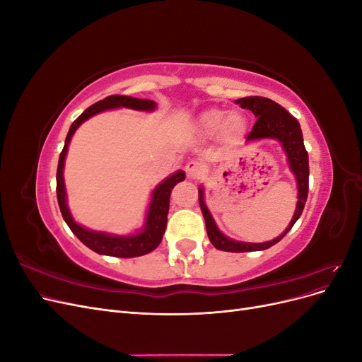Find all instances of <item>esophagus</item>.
<instances>
[{"mask_svg":"<svg viewBox=\"0 0 362 362\" xmlns=\"http://www.w3.org/2000/svg\"><path fill=\"white\" fill-rule=\"evenodd\" d=\"M185 172H187V177L190 180H196L199 178L201 175L204 173V166L199 163V161H189L187 166H185Z\"/></svg>","mask_w":362,"mask_h":362,"instance_id":"esophagus-1","label":"esophagus"}]
</instances>
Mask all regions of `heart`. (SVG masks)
Listing matches in <instances>:
<instances>
[{
	"instance_id": "1",
	"label": "heart",
	"mask_w": 362,
	"mask_h": 362,
	"mask_svg": "<svg viewBox=\"0 0 362 362\" xmlns=\"http://www.w3.org/2000/svg\"><path fill=\"white\" fill-rule=\"evenodd\" d=\"M198 133L204 137L221 136L228 145H235L243 139L246 120L238 113H229L222 108H210L198 116L196 120Z\"/></svg>"
}]
</instances>
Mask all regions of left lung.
<instances>
[{
    "label": "left lung",
    "instance_id": "left-lung-1",
    "mask_svg": "<svg viewBox=\"0 0 362 362\" xmlns=\"http://www.w3.org/2000/svg\"><path fill=\"white\" fill-rule=\"evenodd\" d=\"M235 103L242 108L250 110L257 117L254 128H252V131L246 137L247 141L275 139L281 144L284 152H286L288 166L294 173L296 182H298V192H299L294 216L286 231H284L279 237L264 243H245V242H237V240L229 238L223 233H221V229L217 228L211 213L208 211V208L205 205L202 187H199V205L205 218L208 238H210L211 245L216 249H221L225 252L264 250L272 247L273 245H276L279 240H282L284 235L290 231L303 211L306 198H308V178H310L308 152H306L303 145V136H302V129L298 119L293 117L286 108L281 107L275 101L269 100V98H262V96L240 98V100H237Z\"/></svg>",
    "mask_w": 362,
    "mask_h": 362
}]
</instances>
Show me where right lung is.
I'll list each match as a JSON object with an SVG mask.
<instances>
[{
	"mask_svg": "<svg viewBox=\"0 0 362 362\" xmlns=\"http://www.w3.org/2000/svg\"><path fill=\"white\" fill-rule=\"evenodd\" d=\"M133 108V110L140 112H152L157 108V104L151 100H139V98L125 96V95H112L107 96L104 100L95 103L74 120V124L69 128V133L64 140V146L59 158L57 166V201L64 222L68 223L71 231L78 237L80 242L92 249L96 254L108 255V257H117V258H134L146 255L149 252L154 250L160 243L164 231H166L168 225V213H169V202H170V192L178 182L184 181L185 173L178 170L172 173L163 182H160L152 192L151 204L148 208L146 221L144 228L139 233L131 235H113L101 231H90L74 221V217L68 208L66 202V189H64V180H63V168H64V158L68 154L69 141L84 120L89 117L110 110V108Z\"/></svg>",
	"mask_w": 362,
	"mask_h": 362,
	"instance_id": "obj_1",
	"label": "right lung"
}]
</instances>
